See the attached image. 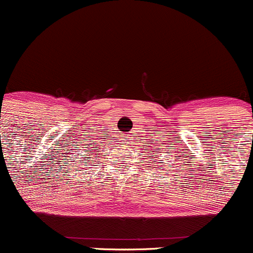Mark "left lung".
<instances>
[{"mask_svg": "<svg viewBox=\"0 0 253 253\" xmlns=\"http://www.w3.org/2000/svg\"><path fill=\"white\" fill-rule=\"evenodd\" d=\"M160 162H162V160H160Z\"/></svg>", "mask_w": 253, "mask_h": 253, "instance_id": "1", "label": "left lung"}]
</instances>
